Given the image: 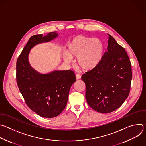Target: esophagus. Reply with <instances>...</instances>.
Segmentation results:
<instances>
[{
  "instance_id": "34e87169",
  "label": "esophagus",
  "mask_w": 146,
  "mask_h": 146,
  "mask_svg": "<svg viewBox=\"0 0 146 146\" xmlns=\"http://www.w3.org/2000/svg\"><path fill=\"white\" fill-rule=\"evenodd\" d=\"M81 75L80 74H77L76 75V79L77 80H78V79H80V78H81Z\"/></svg>"
}]
</instances>
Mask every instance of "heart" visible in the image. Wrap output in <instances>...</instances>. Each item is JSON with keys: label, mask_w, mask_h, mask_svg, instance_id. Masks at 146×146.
<instances>
[{"label": "heart", "mask_w": 146, "mask_h": 146, "mask_svg": "<svg viewBox=\"0 0 146 146\" xmlns=\"http://www.w3.org/2000/svg\"><path fill=\"white\" fill-rule=\"evenodd\" d=\"M103 52V45L99 40L78 35L68 43V52L64 54V58L69 63L72 58L77 57V66L84 71H90L100 63Z\"/></svg>", "instance_id": "b5f03b06"}]
</instances>
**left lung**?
Wrapping results in <instances>:
<instances>
[{"instance_id":"8db88e82","label":"left lung","mask_w":146,"mask_h":146,"mask_svg":"<svg viewBox=\"0 0 146 146\" xmlns=\"http://www.w3.org/2000/svg\"><path fill=\"white\" fill-rule=\"evenodd\" d=\"M108 51L99 65L81 77L89 106L101 113H111L128 98L132 80L131 63L124 48L109 34Z\"/></svg>"}]
</instances>
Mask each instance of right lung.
<instances>
[{
    "mask_svg": "<svg viewBox=\"0 0 146 146\" xmlns=\"http://www.w3.org/2000/svg\"><path fill=\"white\" fill-rule=\"evenodd\" d=\"M58 33L50 32L32 36L17 60V83L27 105L33 111L45 118L58 116L68 102L69 90L76 81L74 72L55 70L41 74L29 64L30 50L36 45L47 43L56 38Z\"/></svg>",
    "mask_w": 146,
    "mask_h": 146,
    "instance_id": "1",
    "label": "right lung"
}]
</instances>
